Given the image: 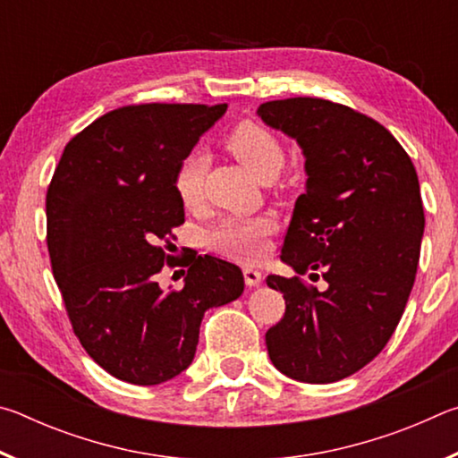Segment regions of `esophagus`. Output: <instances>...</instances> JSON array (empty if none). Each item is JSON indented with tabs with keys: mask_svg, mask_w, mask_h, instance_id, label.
Instances as JSON below:
<instances>
[{
	"mask_svg": "<svg viewBox=\"0 0 458 458\" xmlns=\"http://www.w3.org/2000/svg\"><path fill=\"white\" fill-rule=\"evenodd\" d=\"M244 283L248 286H259L262 283V273L252 267H246L244 268Z\"/></svg>",
	"mask_w": 458,
	"mask_h": 458,
	"instance_id": "esophagus-1",
	"label": "esophagus"
}]
</instances>
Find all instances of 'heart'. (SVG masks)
<instances>
[{
  "label": "heart",
  "mask_w": 458,
  "mask_h": 458,
  "mask_svg": "<svg viewBox=\"0 0 458 458\" xmlns=\"http://www.w3.org/2000/svg\"><path fill=\"white\" fill-rule=\"evenodd\" d=\"M228 151L259 180L276 175L284 161L283 143L273 131L260 123L244 121L226 137ZM206 159L201 153H190L177 165L174 188L185 208H196L204 198ZM273 224L267 218L226 220L210 232V244L226 257L238 260H259L267 250V238Z\"/></svg>",
  "instance_id": "b5f03b06"
}]
</instances>
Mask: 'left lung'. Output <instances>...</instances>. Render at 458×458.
I'll list each match as a JSON object with an SVG mask.
<instances>
[{"instance_id": "left-lung-1", "label": "left lung", "mask_w": 458, "mask_h": 458, "mask_svg": "<svg viewBox=\"0 0 458 458\" xmlns=\"http://www.w3.org/2000/svg\"><path fill=\"white\" fill-rule=\"evenodd\" d=\"M257 113L305 155L307 190L294 201L281 260L329 284L317 291L299 276H267L284 297L267 350L297 382H339L384 350L408 303L424 232L416 169L390 131L345 105L297 97Z\"/></svg>"}]
</instances>
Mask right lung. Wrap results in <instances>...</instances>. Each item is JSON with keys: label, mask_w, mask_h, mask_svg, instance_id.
<instances>
[{"label": "right lung", "mask_w": 458, "mask_h": 458, "mask_svg": "<svg viewBox=\"0 0 458 458\" xmlns=\"http://www.w3.org/2000/svg\"><path fill=\"white\" fill-rule=\"evenodd\" d=\"M228 105H129L74 135L46 193L52 273L74 335L108 374L164 384L190 366L199 323L244 291L242 270L216 257L185 262L182 289L157 275L175 257L183 204L174 177Z\"/></svg>", "instance_id": "obj_1"}]
</instances>
